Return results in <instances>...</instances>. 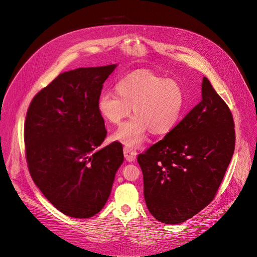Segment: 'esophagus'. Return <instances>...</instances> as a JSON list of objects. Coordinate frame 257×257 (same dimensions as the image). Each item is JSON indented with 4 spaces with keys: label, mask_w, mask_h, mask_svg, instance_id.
<instances>
[{
    "label": "esophagus",
    "mask_w": 257,
    "mask_h": 257,
    "mask_svg": "<svg viewBox=\"0 0 257 257\" xmlns=\"http://www.w3.org/2000/svg\"><path fill=\"white\" fill-rule=\"evenodd\" d=\"M123 151H124L125 159H126L128 162H134V161H135L136 156H137L136 151H134V150L131 149V148H127V146H125Z\"/></svg>",
    "instance_id": "1"
}]
</instances>
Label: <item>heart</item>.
I'll use <instances>...</instances> for the list:
<instances>
[{
	"mask_svg": "<svg viewBox=\"0 0 257 257\" xmlns=\"http://www.w3.org/2000/svg\"><path fill=\"white\" fill-rule=\"evenodd\" d=\"M117 92L102 91L97 99L100 115L119 125L131 113V120L122 124L113 138L127 148H137L150 131L154 135L170 132L184 108V91L180 84L149 71L134 72L121 79Z\"/></svg>",
	"mask_w": 257,
	"mask_h": 257,
	"instance_id": "heart-1",
	"label": "heart"
}]
</instances>
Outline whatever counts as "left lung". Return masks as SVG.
Here are the masks:
<instances>
[{"label":"left lung","mask_w":257,"mask_h":257,"mask_svg":"<svg viewBox=\"0 0 257 257\" xmlns=\"http://www.w3.org/2000/svg\"><path fill=\"white\" fill-rule=\"evenodd\" d=\"M202 98L166 136L138 155L144 198L164 224H180L215 197L235 150L228 104L203 77Z\"/></svg>","instance_id":"obj_1"}]
</instances>
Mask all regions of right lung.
I'll list each match as a JSON object with an SVG mask.
<instances>
[{"instance_id":"right-lung-1","label":"right lung","mask_w":257,"mask_h":257,"mask_svg":"<svg viewBox=\"0 0 257 257\" xmlns=\"http://www.w3.org/2000/svg\"><path fill=\"white\" fill-rule=\"evenodd\" d=\"M117 65L62 73L32 98L24 124L30 176L46 198L71 217L101 210L124 161L123 148L111 143L97 108L102 84Z\"/></svg>"}]
</instances>
